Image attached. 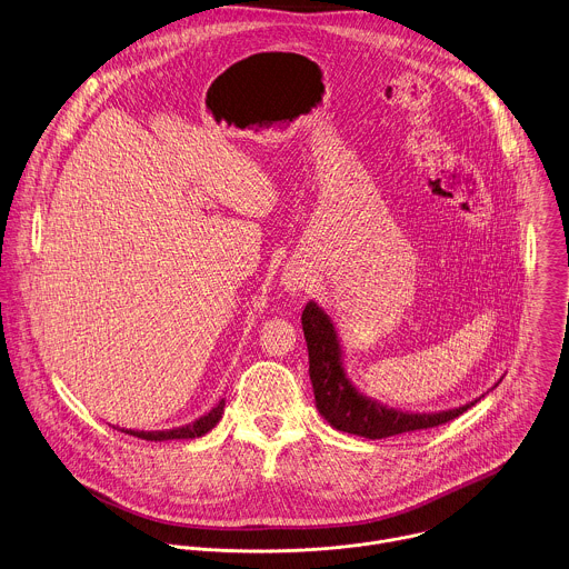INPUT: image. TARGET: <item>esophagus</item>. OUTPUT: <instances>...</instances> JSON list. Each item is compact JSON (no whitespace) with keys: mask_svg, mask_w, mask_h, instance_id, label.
<instances>
[{"mask_svg":"<svg viewBox=\"0 0 569 569\" xmlns=\"http://www.w3.org/2000/svg\"><path fill=\"white\" fill-rule=\"evenodd\" d=\"M281 286L290 292H297V290L303 288V277L297 270H286L283 277H281Z\"/></svg>","mask_w":569,"mask_h":569,"instance_id":"obj_1","label":"esophagus"}]
</instances>
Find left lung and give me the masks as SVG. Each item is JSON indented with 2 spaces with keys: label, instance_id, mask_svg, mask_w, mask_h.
<instances>
[{
  "label": "left lung",
  "instance_id": "obj_1",
  "mask_svg": "<svg viewBox=\"0 0 569 569\" xmlns=\"http://www.w3.org/2000/svg\"><path fill=\"white\" fill-rule=\"evenodd\" d=\"M301 326L308 343V372L315 391V405L337 431L368 440H382L400 433L440 427L462 416L478 402L473 400L465 407L438 413H413L387 407L380 400L359 393V389L350 382L343 368V350L339 346L335 323L321 306L308 301L301 315Z\"/></svg>",
  "mask_w": 569,
  "mask_h": 569
}]
</instances>
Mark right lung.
<instances>
[{"label": "right lung", "mask_w": 569, "mask_h": 569, "mask_svg": "<svg viewBox=\"0 0 569 569\" xmlns=\"http://www.w3.org/2000/svg\"><path fill=\"white\" fill-rule=\"evenodd\" d=\"M223 409H226V400H221L210 413L201 416L199 420L189 422L184 427H176V429H164V431H133V429H120L122 433H129L133 438L140 440H151V442H164V440H189V438H201L208 431H212L217 427V422L223 418Z\"/></svg>", "instance_id": "add662e5"}]
</instances>
